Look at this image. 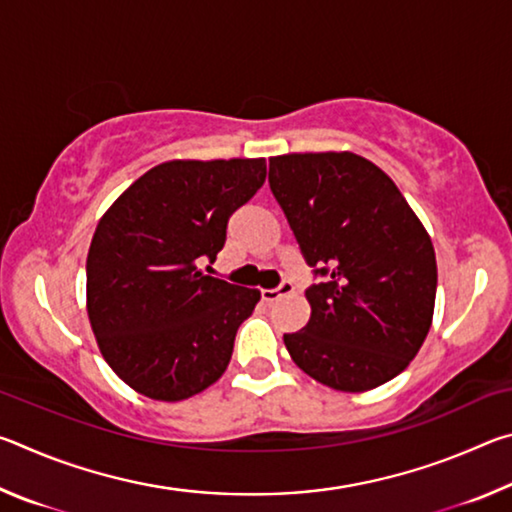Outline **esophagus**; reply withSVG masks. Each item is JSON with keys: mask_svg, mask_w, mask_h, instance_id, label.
Segmentation results:
<instances>
[{"mask_svg": "<svg viewBox=\"0 0 512 512\" xmlns=\"http://www.w3.org/2000/svg\"><path fill=\"white\" fill-rule=\"evenodd\" d=\"M291 291H293V284L289 280H284L277 289H264L262 291V298L266 302H275V300H280L282 296H289Z\"/></svg>", "mask_w": 512, "mask_h": 512, "instance_id": "obj_1", "label": "esophagus"}]
</instances>
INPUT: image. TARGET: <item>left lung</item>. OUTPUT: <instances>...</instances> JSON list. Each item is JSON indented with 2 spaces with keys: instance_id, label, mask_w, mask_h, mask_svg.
<instances>
[{
  "instance_id": "1",
  "label": "left lung",
  "mask_w": 512,
  "mask_h": 512,
  "mask_svg": "<svg viewBox=\"0 0 512 512\" xmlns=\"http://www.w3.org/2000/svg\"><path fill=\"white\" fill-rule=\"evenodd\" d=\"M268 185L323 277L305 291L309 323L284 334L291 359L343 393L391 381L433 318L438 268L424 225L393 180L350 151L277 155Z\"/></svg>"
}]
</instances>
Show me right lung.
Segmentation results:
<instances>
[{
	"label": "right lung",
	"instance_id": "obj_1",
	"mask_svg": "<svg viewBox=\"0 0 512 512\" xmlns=\"http://www.w3.org/2000/svg\"><path fill=\"white\" fill-rule=\"evenodd\" d=\"M266 180L264 158L171 160L101 216L88 253V316L115 375L151 400L180 402L228 368L257 289L205 275L232 212Z\"/></svg>",
	"mask_w": 512,
	"mask_h": 512
}]
</instances>
